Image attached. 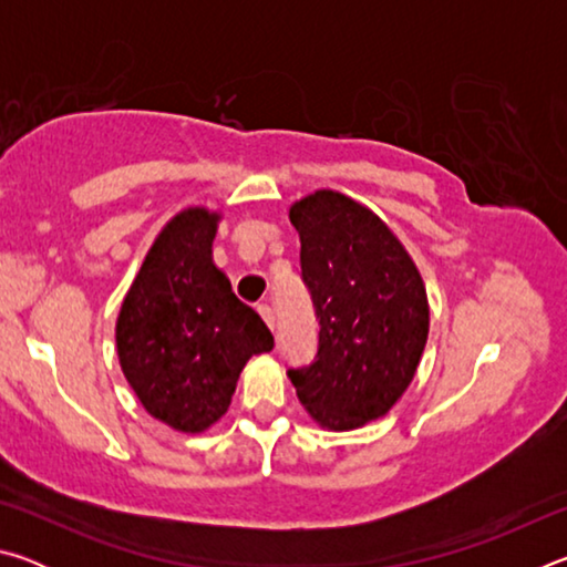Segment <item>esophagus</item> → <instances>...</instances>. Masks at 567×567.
Wrapping results in <instances>:
<instances>
[{
  "mask_svg": "<svg viewBox=\"0 0 567 567\" xmlns=\"http://www.w3.org/2000/svg\"><path fill=\"white\" fill-rule=\"evenodd\" d=\"M257 312L262 315V320L267 322V328L275 330V310H272V307L270 305H260V307H257Z\"/></svg>",
  "mask_w": 567,
  "mask_h": 567,
  "instance_id": "obj_1",
  "label": "esophagus"
}]
</instances>
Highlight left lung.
<instances>
[{
	"label": "left lung",
	"instance_id": "obj_1",
	"mask_svg": "<svg viewBox=\"0 0 567 567\" xmlns=\"http://www.w3.org/2000/svg\"><path fill=\"white\" fill-rule=\"evenodd\" d=\"M290 223L320 338L315 360L287 375L322 427H362L415 378L430 328L425 285L392 229L348 195L318 189L290 207Z\"/></svg>",
	"mask_w": 567,
	"mask_h": 567
}]
</instances>
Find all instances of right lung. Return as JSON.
Here are the masks:
<instances>
[{
	"label": "right lung",
	"instance_id": "right-lung-1",
	"mask_svg": "<svg viewBox=\"0 0 567 567\" xmlns=\"http://www.w3.org/2000/svg\"><path fill=\"white\" fill-rule=\"evenodd\" d=\"M219 215L182 209L157 235L117 318L124 378L152 417L203 433L225 415L252 354L275 348L213 262Z\"/></svg>",
	"mask_w": 567,
	"mask_h": 567
}]
</instances>
